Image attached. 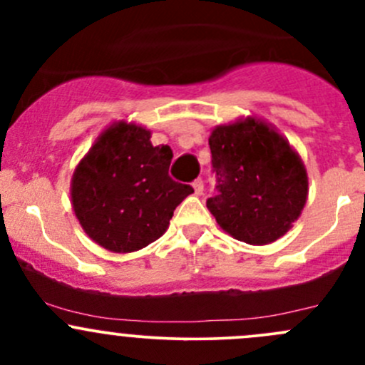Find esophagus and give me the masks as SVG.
Here are the masks:
<instances>
[{"instance_id":"obj_1","label":"esophagus","mask_w":365,"mask_h":365,"mask_svg":"<svg viewBox=\"0 0 365 365\" xmlns=\"http://www.w3.org/2000/svg\"><path fill=\"white\" fill-rule=\"evenodd\" d=\"M192 187H194V192H196L197 196H201V194H203V190H205L203 180L196 178V180H194V182H192Z\"/></svg>"}]
</instances>
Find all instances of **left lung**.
I'll return each instance as SVG.
<instances>
[{
  "label": "left lung",
  "mask_w": 365,
  "mask_h": 365,
  "mask_svg": "<svg viewBox=\"0 0 365 365\" xmlns=\"http://www.w3.org/2000/svg\"><path fill=\"white\" fill-rule=\"evenodd\" d=\"M208 145L217 185L206 206L219 226L252 245L282 237L307 200V173L288 141L249 118L217 127Z\"/></svg>",
  "instance_id": "left-lung-1"
}]
</instances>
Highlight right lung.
<instances>
[{
  "label": "right lung",
  "mask_w": 365,
  "mask_h": 365,
  "mask_svg": "<svg viewBox=\"0 0 365 365\" xmlns=\"http://www.w3.org/2000/svg\"><path fill=\"white\" fill-rule=\"evenodd\" d=\"M173 152L150 132L118 123L102 132L72 178V206L91 240L113 252L146 247L194 189L169 176Z\"/></svg>",
  "instance_id": "add662e5"
}]
</instances>
